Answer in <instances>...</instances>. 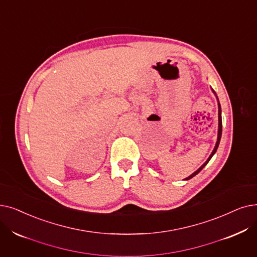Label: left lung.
<instances>
[{"mask_svg":"<svg viewBox=\"0 0 257 257\" xmlns=\"http://www.w3.org/2000/svg\"><path fill=\"white\" fill-rule=\"evenodd\" d=\"M211 90L213 91V93L215 94V96H216V99H217V105H218V130H217V141H216V143H215V146H214V149H213V151L211 152V154H210V156L208 158V160L199 167V168L195 171V172H193L190 176H188L187 178H185V180L187 181V180H190V178H192V177H194L197 173H199L200 171L203 170V168L204 167L209 163V161L212 159V156H213L214 154H215V152H216V150H217V148H218V145H219V142H220V138H221V129H222V124H221V108H220V104H219V101H218V97H217V95H216V93H215V91L213 90V89L211 88Z\"/></svg>","mask_w":257,"mask_h":257,"instance_id":"1","label":"left lung"}]
</instances>
